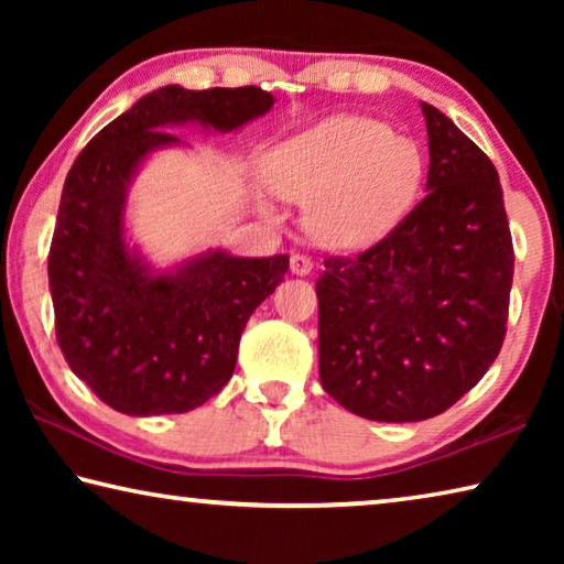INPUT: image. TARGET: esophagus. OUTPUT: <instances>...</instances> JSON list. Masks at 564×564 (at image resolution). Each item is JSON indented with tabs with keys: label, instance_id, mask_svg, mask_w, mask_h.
Returning <instances> with one entry per match:
<instances>
[{
	"label": "esophagus",
	"instance_id": "34e87169",
	"mask_svg": "<svg viewBox=\"0 0 564 564\" xmlns=\"http://www.w3.org/2000/svg\"><path fill=\"white\" fill-rule=\"evenodd\" d=\"M311 271H313V261L308 259V256H303V253H293L291 256V273L308 275Z\"/></svg>",
	"mask_w": 564,
	"mask_h": 564
}]
</instances>
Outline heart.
Here are the masks:
<instances>
[{"label": "heart", "instance_id": "1", "mask_svg": "<svg viewBox=\"0 0 564 564\" xmlns=\"http://www.w3.org/2000/svg\"><path fill=\"white\" fill-rule=\"evenodd\" d=\"M420 174L423 159L413 141L362 117L321 121L263 159L265 186L283 202L308 204L305 226L330 248H356L383 234Z\"/></svg>", "mask_w": 564, "mask_h": 564}]
</instances>
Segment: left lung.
Wrapping results in <instances>:
<instances>
[{
  "mask_svg": "<svg viewBox=\"0 0 564 564\" xmlns=\"http://www.w3.org/2000/svg\"><path fill=\"white\" fill-rule=\"evenodd\" d=\"M423 113V202L366 251L328 256L316 281L321 383L383 423L445 413L508 330L514 251L498 171L443 111Z\"/></svg>",
  "mask_w": 564,
  "mask_h": 564,
  "instance_id": "left-lung-1",
  "label": "left lung"
}]
</instances>
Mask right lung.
<instances>
[{"mask_svg":"<svg viewBox=\"0 0 564 564\" xmlns=\"http://www.w3.org/2000/svg\"><path fill=\"white\" fill-rule=\"evenodd\" d=\"M261 87L141 97L94 137L69 169L50 248L56 340L76 378L127 415L188 413L234 376L251 313L289 271V256L208 251L151 273L123 238L127 188L141 161L178 137L169 123L234 131L263 117Z\"/></svg>","mask_w":564,"mask_h":564,"instance_id":"right-lung-1","label":"right lung"}]
</instances>
